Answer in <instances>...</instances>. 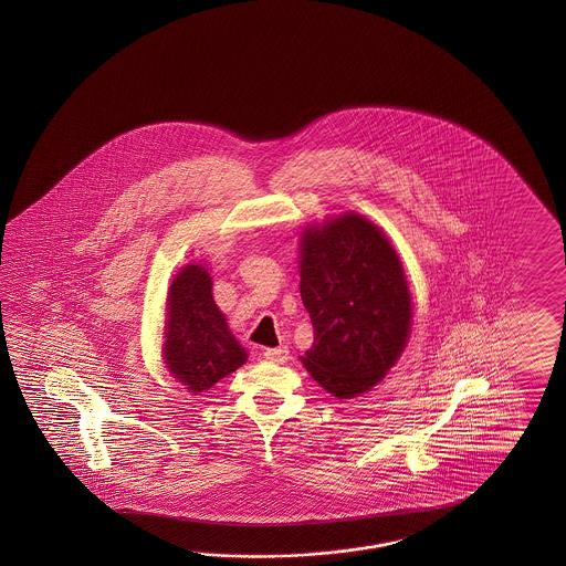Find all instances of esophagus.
<instances>
[{"instance_id": "34e87169", "label": "esophagus", "mask_w": 566, "mask_h": 566, "mask_svg": "<svg viewBox=\"0 0 566 566\" xmlns=\"http://www.w3.org/2000/svg\"><path fill=\"white\" fill-rule=\"evenodd\" d=\"M263 356H265L266 360L277 361V364H283V361L289 360V349L283 348H266L263 352Z\"/></svg>"}]
</instances>
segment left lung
Wrapping results in <instances>:
<instances>
[{"label":"left lung","instance_id":"left-lung-1","mask_svg":"<svg viewBox=\"0 0 566 566\" xmlns=\"http://www.w3.org/2000/svg\"><path fill=\"white\" fill-rule=\"evenodd\" d=\"M300 291L312 317L307 373L337 398L358 397L395 366L410 334L409 283L370 220L348 212L303 230Z\"/></svg>","mask_w":566,"mask_h":566}]
</instances>
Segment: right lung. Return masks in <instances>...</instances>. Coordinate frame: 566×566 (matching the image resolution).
<instances>
[{"instance_id": "obj_1", "label": "right lung", "mask_w": 566, "mask_h": 566, "mask_svg": "<svg viewBox=\"0 0 566 566\" xmlns=\"http://www.w3.org/2000/svg\"><path fill=\"white\" fill-rule=\"evenodd\" d=\"M164 360L174 378L198 395L247 361L224 313L212 297V277L202 265H186L168 293Z\"/></svg>"}]
</instances>
